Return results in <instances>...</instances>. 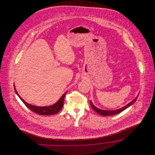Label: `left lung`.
Here are the masks:
<instances>
[{"mask_svg":"<svg viewBox=\"0 0 155 155\" xmlns=\"http://www.w3.org/2000/svg\"><path fill=\"white\" fill-rule=\"evenodd\" d=\"M138 97V95L137 96V97H136L135 99H134L132 101H131V102H130V103H128L127 105H126L125 106H124V107L120 108V109H117V110H101V109H100L96 107L92 104V103L91 101H90V103H91V107L92 108V109H93L95 111H96L97 113H98L99 114H101V115H102V116H111V115H114V114H118V113H120L122 112V111H124V110H125L126 109L128 108L130 106H131L135 102V101L137 100Z\"/></svg>","mask_w":155,"mask_h":155,"instance_id":"1","label":"left lung"}]
</instances>
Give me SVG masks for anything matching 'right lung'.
Here are the masks:
<instances>
[{"mask_svg": "<svg viewBox=\"0 0 155 155\" xmlns=\"http://www.w3.org/2000/svg\"><path fill=\"white\" fill-rule=\"evenodd\" d=\"M14 85V89L15 91L16 92V94H17V95L19 97V98L21 99V100L24 103V104L31 110L38 114H41V115H52V114H54L57 113L60 110L64 104V99L65 97V95L66 94L67 92H65L62 97L60 98V100L54 104L50 106H45V107H38V106H35L31 104H30L28 103H27V102H25L22 98L19 95V94H18L15 87V85Z\"/></svg>", "mask_w": 155, "mask_h": 155, "instance_id": "right-lung-1", "label": "right lung"}]
</instances>
